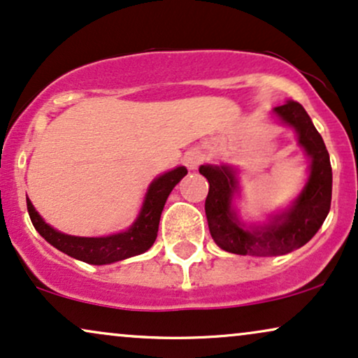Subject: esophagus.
<instances>
[{
	"label": "esophagus",
	"mask_w": 358,
	"mask_h": 358,
	"mask_svg": "<svg viewBox=\"0 0 358 358\" xmlns=\"http://www.w3.org/2000/svg\"><path fill=\"white\" fill-rule=\"evenodd\" d=\"M204 159H206V156L201 149H189V151L184 154V162H186L187 169H191V171L197 169V167L204 162Z\"/></svg>",
	"instance_id": "34e87169"
}]
</instances>
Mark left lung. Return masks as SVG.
Here are the masks:
<instances>
[{"instance_id":"1","label":"left lung","mask_w":358,"mask_h":358,"mask_svg":"<svg viewBox=\"0 0 358 358\" xmlns=\"http://www.w3.org/2000/svg\"><path fill=\"white\" fill-rule=\"evenodd\" d=\"M282 124L294 129L297 145L308 157V174L299 196L266 222L245 224L234 201L241 196L237 169L229 164H204L199 172L209 180L206 215L210 236L220 249L239 255L275 257L306 245L322 227L332 201V167L324 139L302 104L287 101L273 108Z\"/></svg>"}]
</instances>
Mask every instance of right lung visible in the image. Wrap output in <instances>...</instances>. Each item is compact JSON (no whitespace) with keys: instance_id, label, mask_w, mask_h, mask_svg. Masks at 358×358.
Returning a JSON list of instances; mask_svg holds the SVG:
<instances>
[{"instance_id":"right-lung-1","label":"right lung","mask_w":358,"mask_h":358,"mask_svg":"<svg viewBox=\"0 0 358 358\" xmlns=\"http://www.w3.org/2000/svg\"><path fill=\"white\" fill-rule=\"evenodd\" d=\"M186 174V167L178 166L157 176L145 191L143 206H141L134 222L126 231L109 234V236L79 237L56 231L50 224L44 222V219L34 209L28 197H26V204H28L31 222L44 241L50 242L61 252L68 254L69 257L92 264V266H106V264L119 262V260L144 254L145 250L151 249L157 237L159 220H161L167 197L176 187V184Z\"/></svg>"}]
</instances>
